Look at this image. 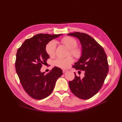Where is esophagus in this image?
<instances>
[{"label":"esophagus","mask_w":122,"mask_h":122,"mask_svg":"<svg viewBox=\"0 0 122 122\" xmlns=\"http://www.w3.org/2000/svg\"><path fill=\"white\" fill-rule=\"evenodd\" d=\"M67 72H68V70H65V69L62 70V72H63V73H65Z\"/></svg>","instance_id":"obj_1"}]
</instances>
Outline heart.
Returning a JSON list of instances; mask_svg holds the SVG:
<instances>
[{"label":"heart","mask_w":122,"mask_h":122,"mask_svg":"<svg viewBox=\"0 0 122 122\" xmlns=\"http://www.w3.org/2000/svg\"><path fill=\"white\" fill-rule=\"evenodd\" d=\"M61 43L66 47L70 49V53L76 58H79L81 55V50L78 47H77V41L71 36H65L61 39ZM56 42L54 41H51L47 44L46 46V51L50 57H53L55 54L56 51ZM73 62V58L72 56H69L66 58H58L55 60L53 64L57 67L66 69Z\"/></svg>","instance_id":"obj_1"}]
</instances>
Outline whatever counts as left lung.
Listing matches in <instances>:
<instances>
[{"label":"left lung","instance_id":"obj_1","mask_svg":"<svg viewBox=\"0 0 122 122\" xmlns=\"http://www.w3.org/2000/svg\"><path fill=\"white\" fill-rule=\"evenodd\" d=\"M68 35L78 38L82 45L81 56L73 67L85 71L82 79L74 73L75 78L69 81V87L77 97L90 99L100 90L108 72L106 53L96 41L86 34L75 32Z\"/></svg>","mask_w":122,"mask_h":122}]
</instances>
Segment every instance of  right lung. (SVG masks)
I'll return each mask as SVG.
<instances>
[{"instance_id": "obj_1", "label": "right lung", "mask_w": 122, "mask_h": 122, "mask_svg": "<svg viewBox=\"0 0 122 122\" xmlns=\"http://www.w3.org/2000/svg\"><path fill=\"white\" fill-rule=\"evenodd\" d=\"M61 35H36L26 40L17 50L16 71L24 91L32 98L41 100L49 96L56 81L62 74L61 69L56 67L47 74L40 71L49 58L46 51V45Z\"/></svg>"}]
</instances>
